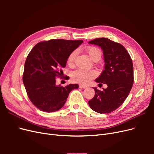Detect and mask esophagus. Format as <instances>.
Masks as SVG:
<instances>
[{"label": "esophagus", "instance_id": "obj_1", "mask_svg": "<svg viewBox=\"0 0 154 154\" xmlns=\"http://www.w3.org/2000/svg\"><path fill=\"white\" fill-rule=\"evenodd\" d=\"M79 87H80V88H87V87L86 85H79Z\"/></svg>", "mask_w": 154, "mask_h": 154}]
</instances>
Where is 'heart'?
<instances>
[{
	"mask_svg": "<svg viewBox=\"0 0 154 154\" xmlns=\"http://www.w3.org/2000/svg\"><path fill=\"white\" fill-rule=\"evenodd\" d=\"M87 53L90 58L94 62H97L101 58V51L94 46H90L85 48ZM76 55L75 51L69 54L67 58V63L70 66L73 64ZM96 76V72L93 71H85L81 69H78L71 73V79L74 82L85 85L89 82L92 79Z\"/></svg>",
	"mask_w": 154,
	"mask_h": 154,
	"instance_id": "1",
	"label": "heart"
}]
</instances>
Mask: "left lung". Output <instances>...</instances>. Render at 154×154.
<instances>
[{
	"instance_id": "obj_1",
	"label": "left lung",
	"mask_w": 154,
	"mask_h": 154,
	"mask_svg": "<svg viewBox=\"0 0 154 154\" xmlns=\"http://www.w3.org/2000/svg\"><path fill=\"white\" fill-rule=\"evenodd\" d=\"M88 44L99 46L103 50L105 69L95 81L107 85L102 91L93 87L95 95L88 101V105L96 112L110 113L123 104L132 89L134 83L132 59L122 45L106 38L92 40Z\"/></svg>"
}]
</instances>
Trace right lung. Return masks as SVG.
<instances>
[{
	"mask_svg": "<svg viewBox=\"0 0 154 154\" xmlns=\"http://www.w3.org/2000/svg\"><path fill=\"white\" fill-rule=\"evenodd\" d=\"M83 41L53 39L41 42L31 49L26 58L23 83L30 101L39 110L53 112L66 103L70 92L78 84L56 85V76L63 73L67 58Z\"/></svg>",
	"mask_w": 154,
	"mask_h": 154,
	"instance_id": "right-lung-1",
	"label": "right lung"
}]
</instances>
